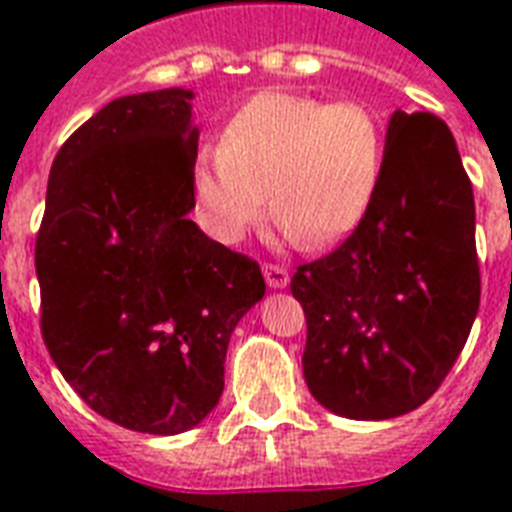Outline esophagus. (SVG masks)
Here are the masks:
<instances>
[{
    "label": "esophagus",
    "instance_id": "34e87169",
    "mask_svg": "<svg viewBox=\"0 0 512 512\" xmlns=\"http://www.w3.org/2000/svg\"><path fill=\"white\" fill-rule=\"evenodd\" d=\"M264 280H267L269 288H285L290 282L288 269L280 267V264H264Z\"/></svg>",
    "mask_w": 512,
    "mask_h": 512
}]
</instances>
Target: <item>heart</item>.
<instances>
[{
	"instance_id": "1",
	"label": "heart",
	"mask_w": 512,
	"mask_h": 512,
	"mask_svg": "<svg viewBox=\"0 0 512 512\" xmlns=\"http://www.w3.org/2000/svg\"><path fill=\"white\" fill-rule=\"evenodd\" d=\"M383 150V124L365 102L269 89L232 113L216 150H200L192 190L222 243H240L264 222L272 195L290 240L330 248L365 222Z\"/></svg>"
}]
</instances>
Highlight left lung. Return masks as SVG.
<instances>
[{"label":"left lung","mask_w":512,"mask_h":512,"mask_svg":"<svg viewBox=\"0 0 512 512\" xmlns=\"http://www.w3.org/2000/svg\"><path fill=\"white\" fill-rule=\"evenodd\" d=\"M304 378L335 415L418 410L460 357L481 301L473 187L455 137L431 113L396 110L365 222L296 269Z\"/></svg>","instance_id":"8db88e82"}]
</instances>
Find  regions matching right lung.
Segmentation results:
<instances>
[{
  "label": "right lung",
  "mask_w": 512,
  "mask_h": 512,
  "mask_svg": "<svg viewBox=\"0 0 512 512\" xmlns=\"http://www.w3.org/2000/svg\"><path fill=\"white\" fill-rule=\"evenodd\" d=\"M190 89L108 102L57 150L36 235L49 357L97 415L174 436L219 404L259 264L192 222Z\"/></svg>",
  "instance_id": "right-lung-1"
}]
</instances>
